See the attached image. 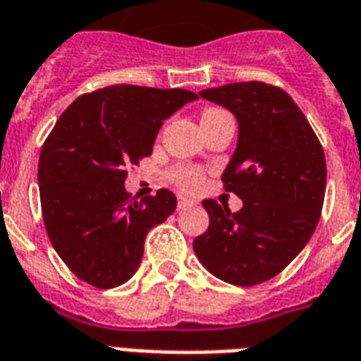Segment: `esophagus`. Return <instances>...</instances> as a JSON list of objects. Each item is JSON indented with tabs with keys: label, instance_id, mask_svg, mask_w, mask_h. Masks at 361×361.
Returning a JSON list of instances; mask_svg holds the SVG:
<instances>
[{
	"label": "esophagus",
	"instance_id": "obj_1",
	"mask_svg": "<svg viewBox=\"0 0 361 361\" xmlns=\"http://www.w3.org/2000/svg\"><path fill=\"white\" fill-rule=\"evenodd\" d=\"M191 206H197V200L189 199V197H180L178 199V208L183 210V208H191Z\"/></svg>",
	"mask_w": 361,
	"mask_h": 361
}]
</instances>
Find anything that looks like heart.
<instances>
[{
	"label": "heart",
	"instance_id": "1",
	"mask_svg": "<svg viewBox=\"0 0 361 361\" xmlns=\"http://www.w3.org/2000/svg\"><path fill=\"white\" fill-rule=\"evenodd\" d=\"M216 111H219V109H206L204 114H202V117H204V115L216 114ZM174 180L178 185L185 187V189H195V187H199L200 183V174L199 172H195V170L180 169L174 172Z\"/></svg>",
	"mask_w": 361,
	"mask_h": 361
}]
</instances>
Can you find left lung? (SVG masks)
<instances>
[{
    "instance_id": "1",
    "label": "left lung",
    "mask_w": 361,
    "mask_h": 361,
    "mask_svg": "<svg viewBox=\"0 0 361 361\" xmlns=\"http://www.w3.org/2000/svg\"><path fill=\"white\" fill-rule=\"evenodd\" d=\"M238 123L235 153L224 172L225 189L244 202L204 200L210 227L192 242L206 271L233 286L276 276L307 246L326 195L324 149L297 104L261 81L200 90Z\"/></svg>"
}]
</instances>
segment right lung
I'll return each instance as SVG.
<instances>
[{"instance_id": "obj_1", "label": "right lung", "mask_w": 361, "mask_h": 361, "mask_svg": "<svg viewBox=\"0 0 361 361\" xmlns=\"http://www.w3.org/2000/svg\"><path fill=\"white\" fill-rule=\"evenodd\" d=\"M199 96L183 89L114 85L79 96L39 155L47 233L77 279L109 290L134 276L145 236L178 206L169 189L128 200V166L151 155L164 121Z\"/></svg>"}]
</instances>
